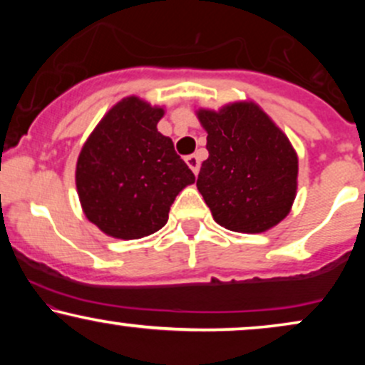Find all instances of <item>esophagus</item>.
Wrapping results in <instances>:
<instances>
[{"label":"esophagus","instance_id":"34e87169","mask_svg":"<svg viewBox=\"0 0 365 365\" xmlns=\"http://www.w3.org/2000/svg\"><path fill=\"white\" fill-rule=\"evenodd\" d=\"M185 163H187L188 168L194 171V175L199 173V158L192 154V156H187V158H185Z\"/></svg>","mask_w":365,"mask_h":365}]
</instances>
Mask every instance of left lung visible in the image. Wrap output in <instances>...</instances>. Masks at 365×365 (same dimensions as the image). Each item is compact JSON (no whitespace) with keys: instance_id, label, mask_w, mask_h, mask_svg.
<instances>
[{"instance_id":"1","label":"left lung","mask_w":365,"mask_h":365,"mask_svg":"<svg viewBox=\"0 0 365 365\" xmlns=\"http://www.w3.org/2000/svg\"><path fill=\"white\" fill-rule=\"evenodd\" d=\"M209 158L197 188L217 225L262 233L283 221L297 195L299 158L284 132L254 101L195 111Z\"/></svg>"}]
</instances>
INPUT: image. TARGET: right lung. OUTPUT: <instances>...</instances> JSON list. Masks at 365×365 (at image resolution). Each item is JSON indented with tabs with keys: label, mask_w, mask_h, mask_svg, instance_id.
I'll list each match as a JSON object with an SVG mask.
<instances>
[{
	"label": "right lung",
	"mask_w": 365,
	"mask_h": 365,
	"mask_svg": "<svg viewBox=\"0 0 365 365\" xmlns=\"http://www.w3.org/2000/svg\"><path fill=\"white\" fill-rule=\"evenodd\" d=\"M165 108L127 96L111 106L83 142L75 185L83 215L108 237L137 240L161 230L175 197L195 182L158 132Z\"/></svg>",
	"instance_id": "right-lung-1"
}]
</instances>
